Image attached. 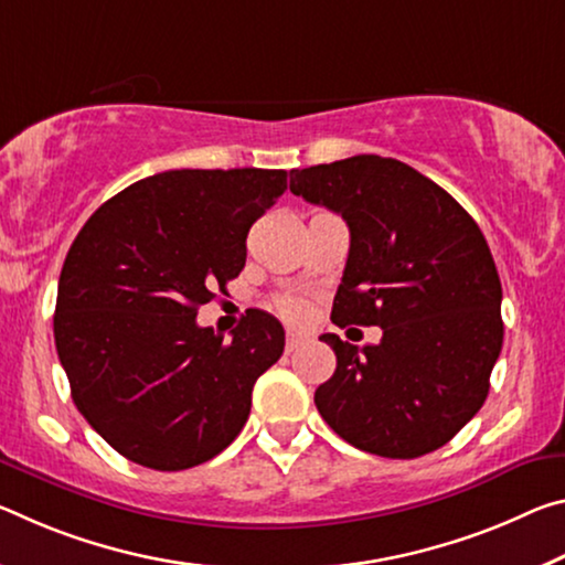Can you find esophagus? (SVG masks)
<instances>
[{"label": "esophagus", "instance_id": "34e87169", "mask_svg": "<svg viewBox=\"0 0 565 565\" xmlns=\"http://www.w3.org/2000/svg\"><path fill=\"white\" fill-rule=\"evenodd\" d=\"M303 344H307V337H301V334H286V354H291V352H297V349H301Z\"/></svg>", "mask_w": 565, "mask_h": 565}]
</instances>
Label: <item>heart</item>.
<instances>
[{
    "label": "heart",
    "mask_w": 565,
    "mask_h": 565,
    "mask_svg": "<svg viewBox=\"0 0 565 565\" xmlns=\"http://www.w3.org/2000/svg\"><path fill=\"white\" fill-rule=\"evenodd\" d=\"M276 311H279V315L286 321H294V324H297V321H303V319H307V315H309L307 303H303L297 297H284V299L276 301Z\"/></svg>",
    "instance_id": "heart-1"
}]
</instances>
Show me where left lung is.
I'll list each match as a JSON object with an SVG mask.
<instances>
[{"instance_id": "obj_1", "label": "left lung", "mask_w": 565, "mask_h": 565, "mask_svg": "<svg viewBox=\"0 0 565 565\" xmlns=\"http://www.w3.org/2000/svg\"><path fill=\"white\" fill-rule=\"evenodd\" d=\"M291 193L349 226L331 321L382 327L337 354L315 402L327 425L364 452L412 460L450 443L476 417L503 347L500 276L462 205L395 158L354 156L291 170Z\"/></svg>"}]
</instances>
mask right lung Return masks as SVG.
<instances>
[{
	"label": "right lung",
	"instance_id": "1",
	"mask_svg": "<svg viewBox=\"0 0 565 565\" xmlns=\"http://www.w3.org/2000/svg\"><path fill=\"white\" fill-rule=\"evenodd\" d=\"M286 170H166L105 201L60 274L55 344L77 409L122 458L185 470L236 440L284 327L250 309L228 342L195 324L236 279Z\"/></svg>",
	"mask_w": 565,
	"mask_h": 565
}]
</instances>
